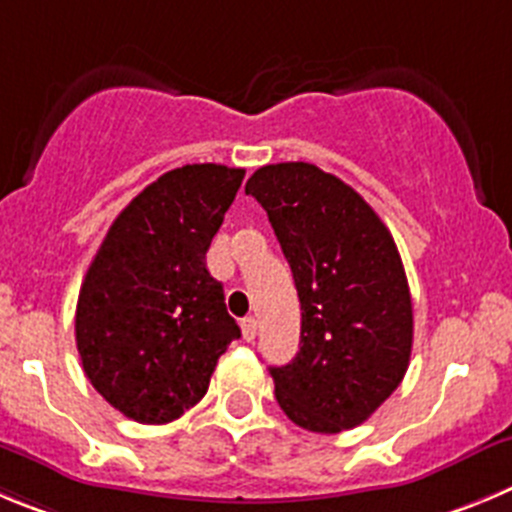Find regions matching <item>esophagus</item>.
<instances>
[{
    "instance_id": "34e87169",
    "label": "esophagus",
    "mask_w": 512,
    "mask_h": 512,
    "mask_svg": "<svg viewBox=\"0 0 512 512\" xmlns=\"http://www.w3.org/2000/svg\"><path fill=\"white\" fill-rule=\"evenodd\" d=\"M242 336H245V341H255L257 321H255V318H252V315L242 318Z\"/></svg>"
}]
</instances>
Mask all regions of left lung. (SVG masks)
<instances>
[{"mask_svg": "<svg viewBox=\"0 0 512 512\" xmlns=\"http://www.w3.org/2000/svg\"><path fill=\"white\" fill-rule=\"evenodd\" d=\"M300 298V351L272 366L275 396L308 432L358 427L394 394L412 356L414 315L394 237L364 197L305 161L247 179Z\"/></svg>", "mask_w": 512, "mask_h": 512, "instance_id": "left-lung-1", "label": "left lung"}]
</instances>
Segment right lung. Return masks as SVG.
I'll return each instance as SVG.
<instances>
[{"label": "right lung", "mask_w": 512, "mask_h": 512, "mask_svg": "<svg viewBox=\"0 0 512 512\" xmlns=\"http://www.w3.org/2000/svg\"><path fill=\"white\" fill-rule=\"evenodd\" d=\"M242 179L245 169L222 164L166 171L118 214L85 272L75 310L83 371L133 422L179 419L240 338L207 250Z\"/></svg>", "instance_id": "right-lung-1"}]
</instances>
